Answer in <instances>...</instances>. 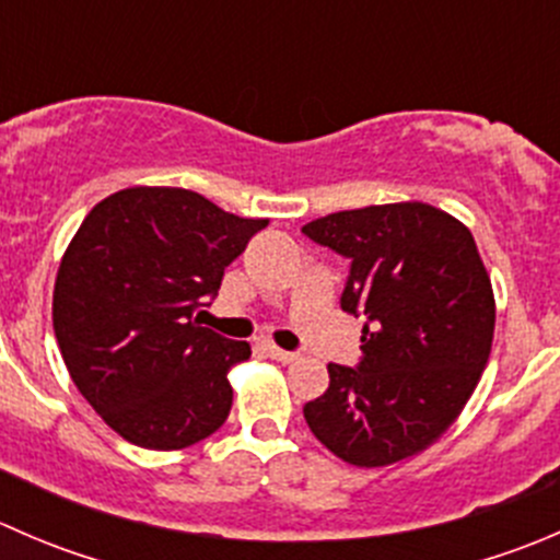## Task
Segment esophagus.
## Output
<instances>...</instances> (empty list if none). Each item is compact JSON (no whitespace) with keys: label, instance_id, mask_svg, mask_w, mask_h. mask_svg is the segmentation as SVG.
I'll use <instances>...</instances> for the list:
<instances>
[{"label":"esophagus","instance_id":"obj_1","mask_svg":"<svg viewBox=\"0 0 560 560\" xmlns=\"http://www.w3.org/2000/svg\"><path fill=\"white\" fill-rule=\"evenodd\" d=\"M265 352H268L273 360H279V363H295V360H298L295 352H287V349H279V347H276V343H265Z\"/></svg>","mask_w":560,"mask_h":560}]
</instances>
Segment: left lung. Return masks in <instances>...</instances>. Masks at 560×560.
Wrapping results in <instances>:
<instances>
[{
    "instance_id": "8db88e82",
    "label": "left lung",
    "mask_w": 560,
    "mask_h": 560,
    "mask_svg": "<svg viewBox=\"0 0 560 560\" xmlns=\"http://www.w3.org/2000/svg\"><path fill=\"white\" fill-rule=\"evenodd\" d=\"M352 259L341 308L363 314L358 369L303 406L332 455L380 468L431 447L471 398L493 347L495 298L471 230L428 202L327 213L303 228Z\"/></svg>"
}]
</instances>
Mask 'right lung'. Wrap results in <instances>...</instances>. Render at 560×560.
<instances>
[{"label": "right lung", "instance_id": "obj_1", "mask_svg": "<svg viewBox=\"0 0 560 560\" xmlns=\"http://www.w3.org/2000/svg\"><path fill=\"white\" fill-rule=\"evenodd\" d=\"M268 219L175 186H129L89 211L61 257L54 332L72 382L129 444L184 450L224 425L246 341L200 327L197 308Z\"/></svg>", "mask_w": 560, "mask_h": 560}]
</instances>
